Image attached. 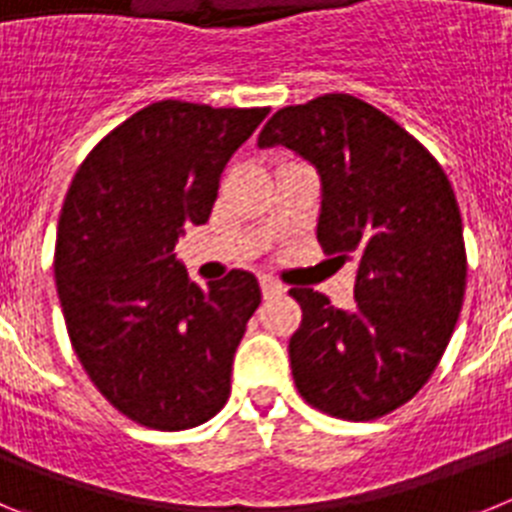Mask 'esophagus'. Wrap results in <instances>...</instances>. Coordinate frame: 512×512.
<instances>
[{
	"label": "esophagus",
	"instance_id": "esophagus-1",
	"mask_svg": "<svg viewBox=\"0 0 512 512\" xmlns=\"http://www.w3.org/2000/svg\"><path fill=\"white\" fill-rule=\"evenodd\" d=\"M261 292H264V297L269 300V297H277L282 295L284 287L282 284L277 282V279H271V277H261Z\"/></svg>",
	"mask_w": 512,
	"mask_h": 512
}]
</instances>
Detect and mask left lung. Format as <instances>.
<instances>
[{
	"instance_id": "1",
	"label": "left lung",
	"mask_w": 512,
	"mask_h": 512,
	"mask_svg": "<svg viewBox=\"0 0 512 512\" xmlns=\"http://www.w3.org/2000/svg\"><path fill=\"white\" fill-rule=\"evenodd\" d=\"M320 176L318 241L356 259L354 305L315 289L289 295L302 325L289 338L300 395L343 420H374L428 382L459 320L467 253L454 189L418 140L351 94L284 107L259 135Z\"/></svg>"
}]
</instances>
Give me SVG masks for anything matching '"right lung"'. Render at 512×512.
I'll return each instance as SVG.
<instances>
[{
    "mask_svg": "<svg viewBox=\"0 0 512 512\" xmlns=\"http://www.w3.org/2000/svg\"><path fill=\"white\" fill-rule=\"evenodd\" d=\"M269 107L164 99L112 130L76 171L56 284L89 379L130 420L184 431L220 413L235 348L261 302L251 271L189 282L176 243L210 220L233 153Z\"/></svg>",
    "mask_w": 512,
    "mask_h": 512,
    "instance_id": "1",
    "label": "right lung"
}]
</instances>
